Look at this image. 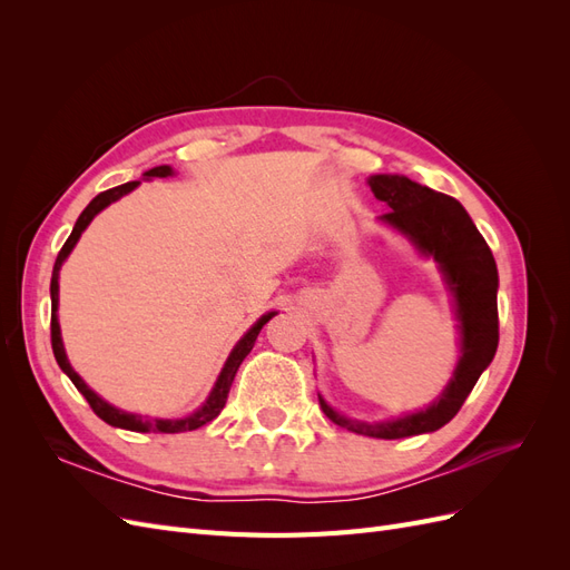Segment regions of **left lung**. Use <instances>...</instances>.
Masks as SVG:
<instances>
[{
    "instance_id": "obj_1",
    "label": "left lung",
    "mask_w": 570,
    "mask_h": 570,
    "mask_svg": "<svg viewBox=\"0 0 570 570\" xmlns=\"http://www.w3.org/2000/svg\"><path fill=\"white\" fill-rule=\"evenodd\" d=\"M368 185L375 199L385 202L390 209L381 216V223L404 235L413 249L438 264L459 321V361L450 383L433 404L400 419L377 423L354 421L335 411L321 394L318 402L327 419L356 435L400 440L435 433L456 416L480 373L494 358L499 344L497 264L475 223L454 197L435 193L400 174L371 176Z\"/></svg>"
}]
</instances>
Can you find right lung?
<instances>
[{
    "mask_svg": "<svg viewBox=\"0 0 570 570\" xmlns=\"http://www.w3.org/2000/svg\"><path fill=\"white\" fill-rule=\"evenodd\" d=\"M174 174H176V170L170 168V166H154V168L145 170L142 180L168 178V176H174ZM137 185H140V180H130V183L111 187V189H107V193L97 195L88 206H85V212L78 216L71 235H68V239L63 243V247H61V252H59V256H57V262H55V271H51V285H49V295H51V350H55L59 368H61L68 377H71V383L78 387V392L85 396V400H88V404L92 406V411H95L97 416H99L101 421H105V423H109V425H114V428L132 430V433H187V430H197V428L206 425L209 421H214V419L218 416V413L223 411V406H226L228 392H230V385H233V381H235V373H237L239 364H243L245 356L252 352L258 333H262V327H264L275 314H278V312L264 314L262 318H258V321L249 327V331H247L243 337L237 340L233 352H230L228 358H226V364H223V368H220V373H218V377H216V383H214L209 396H206L204 404H202L197 411L189 413V416H183V419H149V416H140V413L124 411V409H118V406H114V404L101 400V396H99L95 390H90L88 383H85L82 377L73 371L71 361H68L66 350H63L61 325H59V314H57V312H59V271H61L63 262L68 258V254H71L73 247L78 245V239H80V235L85 233V228H88L90 223H92V218H95L99 212H105L109 204H114V202H118L120 197H126L128 193H132V189H135Z\"/></svg>",
    "mask_w": 570,
    "mask_h": 570,
    "instance_id": "add662e5",
    "label": "right lung"
}]
</instances>
